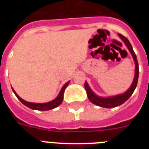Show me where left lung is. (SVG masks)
<instances>
[{
  "label": "left lung",
  "mask_w": 149,
  "mask_h": 149,
  "mask_svg": "<svg viewBox=\"0 0 149 149\" xmlns=\"http://www.w3.org/2000/svg\"><path fill=\"white\" fill-rule=\"evenodd\" d=\"M119 36L123 41L124 43L126 45V46H127L128 50L131 52V55H132L134 62H135V76H134V81H133L132 84H131V87L129 88V89L127 92H125V93L122 95L113 96V97H110V98H101V97H98V95H96L95 94H94V93L89 88V85L86 83V81L84 84V87H85V89L86 91L88 98H89V101L93 104H94L98 105L99 107H105V108H113V107H118L119 105L122 104L123 103H125L131 97V95L133 94V93H134L135 89H136L138 82V77H139V65H138V61L137 58H136V54L134 53L132 45H131V44L128 41V39L125 36H124L123 35H122L120 33H119Z\"/></svg>",
  "instance_id": "8db88e82"
}]
</instances>
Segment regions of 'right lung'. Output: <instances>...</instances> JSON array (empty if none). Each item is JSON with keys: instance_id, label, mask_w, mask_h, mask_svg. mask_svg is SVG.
<instances>
[{"instance_id": "right-lung-1", "label": "right lung", "mask_w": 149, "mask_h": 149, "mask_svg": "<svg viewBox=\"0 0 149 149\" xmlns=\"http://www.w3.org/2000/svg\"><path fill=\"white\" fill-rule=\"evenodd\" d=\"M68 84H69V81L67 82L66 84L63 86L61 91H60V94L58 95V96L55 98L54 100H53L52 101H50L48 103H44V104H36V103H30V102H27V101H24L22 98H21L18 95L16 94V93L15 92V90L12 88L13 93H15V95H16V97L18 98V99L22 102L23 104H24L25 106H27L29 108L32 109V110H49L51 109H54L56 107H58L59 105L61 104V103L63 102V94H64V91H65V88L68 86Z\"/></svg>"}]
</instances>
